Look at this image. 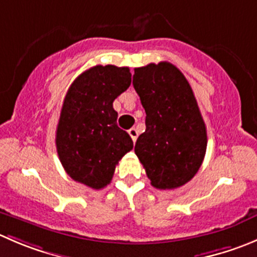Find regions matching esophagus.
Masks as SVG:
<instances>
[{"label": "esophagus", "mask_w": 257, "mask_h": 257, "mask_svg": "<svg viewBox=\"0 0 257 257\" xmlns=\"http://www.w3.org/2000/svg\"><path fill=\"white\" fill-rule=\"evenodd\" d=\"M129 136H131V138L133 139V142H136L137 141V138H138V131H137L136 128H132V129H129Z\"/></svg>", "instance_id": "1"}]
</instances>
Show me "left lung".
<instances>
[{"label":"left lung","instance_id":"8db88e82","mask_svg":"<svg viewBox=\"0 0 257 257\" xmlns=\"http://www.w3.org/2000/svg\"><path fill=\"white\" fill-rule=\"evenodd\" d=\"M133 86L146 110L137 157L151 184L174 189L191 181L207 148V132L191 85L171 62L134 69Z\"/></svg>","mask_w":257,"mask_h":257}]
</instances>
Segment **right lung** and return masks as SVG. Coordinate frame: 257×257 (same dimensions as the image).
Returning a JSON list of instances; mask_svg holds the SVG:
<instances>
[{
    "mask_svg": "<svg viewBox=\"0 0 257 257\" xmlns=\"http://www.w3.org/2000/svg\"><path fill=\"white\" fill-rule=\"evenodd\" d=\"M131 83L129 68L96 65L69 88L56 128V149L74 181L104 188L121 157L133 149L129 134L116 125L118 113L113 108Z\"/></svg>",
    "mask_w": 257,
    "mask_h": 257,
    "instance_id": "obj_1",
    "label": "right lung"
}]
</instances>
